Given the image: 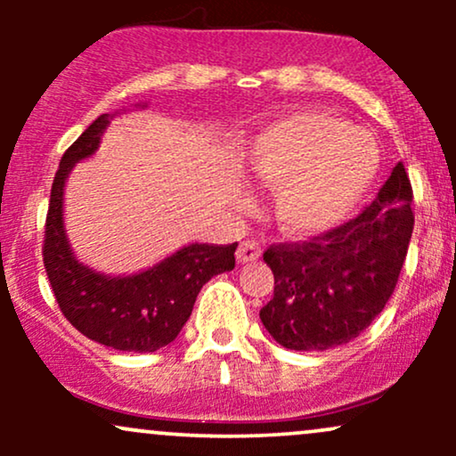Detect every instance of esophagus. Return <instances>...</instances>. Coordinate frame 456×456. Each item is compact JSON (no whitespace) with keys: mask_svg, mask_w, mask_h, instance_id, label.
Returning <instances> with one entry per match:
<instances>
[{"mask_svg":"<svg viewBox=\"0 0 456 456\" xmlns=\"http://www.w3.org/2000/svg\"><path fill=\"white\" fill-rule=\"evenodd\" d=\"M259 257H261V246L255 242V240H244V242L238 246V253H235L238 264H248V261H257Z\"/></svg>","mask_w":456,"mask_h":456,"instance_id":"34e87169","label":"esophagus"}]
</instances>
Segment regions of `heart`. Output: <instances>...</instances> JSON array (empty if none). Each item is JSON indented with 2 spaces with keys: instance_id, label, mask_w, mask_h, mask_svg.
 I'll use <instances>...</instances> for the list:
<instances>
[{
  "instance_id": "1",
  "label": "heart",
  "mask_w": 456,
  "mask_h": 456,
  "mask_svg": "<svg viewBox=\"0 0 456 456\" xmlns=\"http://www.w3.org/2000/svg\"><path fill=\"white\" fill-rule=\"evenodd\" d=\"M259 184L276 188V216L291 233H317L343 223L369 192L379 169L375 139L317 111L265 124L246 148Z\"/></svg>"
}]
</instances>
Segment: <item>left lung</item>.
Returning <instances> with one entry per match:
<instances>
[{"label":"left lung","instance_id":"left-lung-1","mask_svg":"<svg viewBox=\"0 0 456 456\" xmlns=\"http://www.w3.org/2000/svg\"><path fill=\"white\" fill-rule=\"evenodd\" d=\"M411 184L403 162L378 199L341 227L302 244H272L264 261L274 296L259 311L276 343L323 352L354 341L384 311L413 232Z\"/></svg>","mask_w":456,"mask_h":456}]
</instances>
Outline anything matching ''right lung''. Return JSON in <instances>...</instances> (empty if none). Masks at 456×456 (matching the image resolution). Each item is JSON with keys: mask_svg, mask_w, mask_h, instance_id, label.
Returning a JSON list of instances; mask_svg holds the SVG:
<instances>
[{"mask_svg": "<svg viewBox=\"0 0 456 456\" xmlns=\"http://www.w3.org/2000/svg\"><path fill=\"white\" fill-rule=\"evenodd\" d=\"M113 115L102 113L64 151L45 224L43 259L51 289L68 322L92 341L119 352L148 354L169 345L184 328L212 276L233 270L235 246L188 244L160 264L130 276H111L81 264L64 229V184L78 160L101 145Z\"/></svg>", "mask_w": 456, "mask_h": 456, "instance_id": "add662e5", "label": "right lung"}]
</instances>
